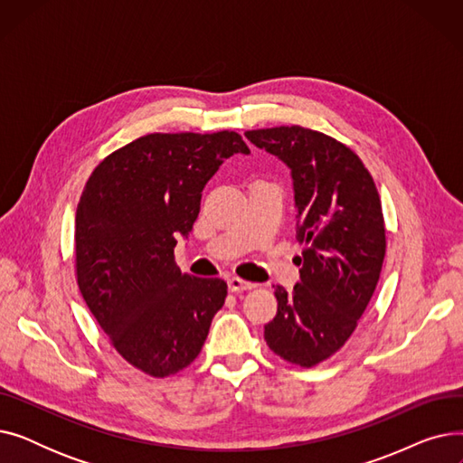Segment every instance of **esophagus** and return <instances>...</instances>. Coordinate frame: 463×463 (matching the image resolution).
<instances>
[{
	"label": "esophagus",
	"mask_w": 463,
	"mask_h": 463,
	"mask_svg": "<svg viewBox=\"0 0 463 463\" xmlns=\"http://www.w3.org/2000/svg\"><path fill=\"white\" fill-rule=\"evenodd\" d=\"M227 283H229V290H232V293H240V290H250V288L257 287L255 283L246 281V279H240V278H236V276L229 278Z\"/></svg>",
	"instance_id": "1"
}]
</instances>
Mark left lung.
Masks as SVG:
<instances>
[{"instance_id":"obj_1","label":"left lung","mask_w":463,"mask_h":463,"mask_svg":"<svg viewBox=\"0 0 463 463\" xmlns=\"http://www.w3.org/2000/svg\"><path fill=\"white\" fill-rule=\"evenodd\" d=\"M281 159L293 178L300 281L278 285V313L264 325L269 347L311 368L345 345L377 287L386 250L377 187L358 156L335 138L300 126L246 131Z\"/></svg>"}]
</instances>
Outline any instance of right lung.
<instances>
[{
	"label": "right lung",
	"instance_id": "right-lung-1",
	"mask_svg": "<svg viewBox=\"0 0 463 463\" xmlns=\"http://www.w3.org/2000/svg\"><path fill=\"white\" fill-rule=\"evenodd\" d=\"M234 154V131L154 133L103 159L77 206V281L114 349L152 377L199 356L227 283L182 274L178 238L193 229L203 189Z\"/></svg>",
	"mask_w": 463,
	"mask_h": 463
}]
</instances>
